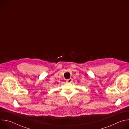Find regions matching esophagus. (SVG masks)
I'll use <instances>...</instances> for the list:
<instances>
[{
	"label": "esophagus",
	"instance_id": "1",
	"mask_svg": "<svg viewBox=\"0 0 129 129\" xmlns=\"http://www.w3.org/2000/svg\"><path fill=\"white\" fill-rule=\"evenodd\" d=\"M66 82L67 83H72V79H67L66 80Z\"/></svg>",
	"mask_w": 129,
	"mask_h": 129
}]
</instances>
